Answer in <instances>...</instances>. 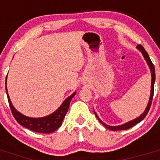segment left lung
<instances>
[{"label": "left lung", "mask_w": 160, "mask_h": 160, "mask_svg": "<svg viewBox=\"0 0 160 160\" xmlns=\"http://www.w3.org/2000/svg\"><path fill=\"white\" fill-rule=\"evenodd\" d=\"M136 48L138 49V50H139V51H141V53H142V56H143L144 58H145V60H146L147 63H148V66H149V68H150V70H151V73H152V87H151V95H150L149 102H148V106H147L146 109H145V111H144V112L141 114L140 116H138V118H135V119L131 120V121H130V122H126V123L122 124V125L115 126V127H114V126H109V125H107L106 123H104V122H103L102 121V120L98 118V116L97 115V114H96L95 111H94V114H95V116L97 117L98 119V121H99V122H101V123L102 124V125L104 126L106 128H107V129H109V130H111V131H121V130H127V129H129V128H132V127H134V126H135L136 124H138V122H140L141 121H142V120L145 117H146V115L148 114V111H149V110H150V107H151V106H152V99H153V95H154V86H155V66H154L153 63H152V62L151 61V59H150L149 55H148V53H147V51L145 50V49H144V48L142 47L141 45H138Z\"/></svg>", "instance_id": "1"}]
</instances>
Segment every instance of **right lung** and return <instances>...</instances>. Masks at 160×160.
<instances>
[{
  "label": "right lung",
  "instance_id": "1",
  "mask_svg": "<svg viewBox=\"0 0 160 160\" xmlns=\"http://www.w3.org/2000/svg\"><path fill=\"white\" fill-rule=\"evenodd\" d=\"M5 89H6L8 104H9V107H10L12 115L15 118V119L17 120V122L20 125H22L24 128H28L30 131L38 133H43V134L52 133L60 128L62 123L63 118H64L65 115H66L68 111L70 101L76 94V92H74L71 95L69 96L63 102L62 104L60 106V107H58L57 111H55L54 112L48 115V116L42 117V118H30V117H27L24 115V114H21L19 111H18L16 109L14 108L12 102H11L10 98H9V96H8L7 87H5Z\"/></svg>",
  "mask_w": 160,
  "mask_h": 160
}]
</instances>
